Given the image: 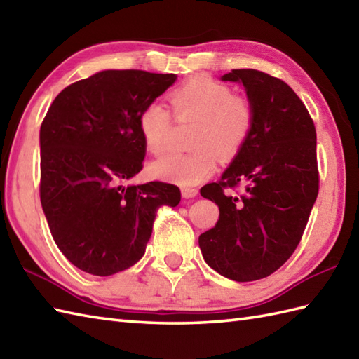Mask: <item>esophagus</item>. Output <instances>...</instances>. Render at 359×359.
<instances>
[{"label": "esophagus", "instance_id": "1", "mask_svg": "<svg viewBox=\"0 0 359 359\" xmlns=\"http://www.w3.org/2000/svg\"><path fill=\"white\" fill-rule=\"evenodd\" d=\"M197 189L196 188H182V196H184V199H193V197L197 196Z\"/></svg>", "mask_w": 359, "mask_h": 359}]
</instances>
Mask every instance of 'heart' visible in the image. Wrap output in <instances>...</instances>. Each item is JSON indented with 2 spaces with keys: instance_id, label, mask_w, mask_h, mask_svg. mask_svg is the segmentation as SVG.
<instances>
[{
  "instance_id": "obj_1",
  "label": "heart",
  "mask_w": 359,
  "mask_h": 359,
  "mask_svg": "<svg viewBox=\"0 0 359 359\" xmlns=\"http://www.w3.org/2000/svg\"><path fill=\"white\" fill-rule=\"evenodd\" d=\"M170 104L177 120H197L188 154H171L151 165L158 179L182 187L199 184L216 170L220 158H233L245 144L255 125V109L247 97L215 79H189L171 90ZM172 117L162 103H149L139 116V131L152 156H163L170 148Z\"/></svg>"
}]
</instances>
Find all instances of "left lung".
<instances>
[{"mask_svg": "<svg viewBox=\"0 0 359 359\" xmlns=\"http://www.w3.org/2000/svg\"><path fill=\"white\" fill-rule=\"evenodd\" d=\"M255 109V125L219 182L202 197L219 220L199 236L202 256L222 276L250 282L270 276L293 255L318 197L316 129L306 104L285 81L256 69H233ZM243 187L239 196L225 189Z\"/></svg>", "mask_w": 359, "mask_h": 359, "instance_id": "8db88e82", "label": "left lung"}]
</instances>
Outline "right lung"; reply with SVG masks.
I'll use <instances>...</instances> for the list:
<instances>
[{
	"mask_svg": "<svg viewBox=\"0 0 359 359\" xmlns=\"http://www.w3.org/2000/svg\"><path fill=\"white\" fill-rule=\"evenodd\" d=\"M174 74L102 71L60 93L40 129V199L52 238L77 269L111 276L139 262L157 210L180 189L165 182L123 187L143 168L139 116Z\"/></svg>",
	"mask_w": 359,
	"mask_h": 359,
	"instance_id": "1",
	"label": "right lung"
}]
</instances>
